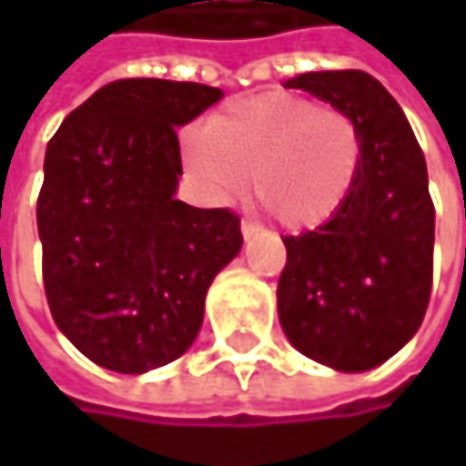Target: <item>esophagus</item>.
<instances>
[{
	"label": "esophagus",
	"instance_id": "1",
	"mask_svg": "<svg viewBox=\"0 0 466 466\" xmlns=\"http://www.w3.org/2000/svg\"><path fill=\"white\" fill-rule=\"evenodd\" d=\"M239 229H242V237L248 239V237H253V234H258V224L256 221H250V218H242V224H239Z\"/></svg>",
	"mask_w": 466,
	"mask_h": 466
}]
</instances>
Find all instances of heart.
Wrapping results in <instances>:
<instances>
[{
  "mask_svg": "<svg viewBox=\"0 0 466 466\" xmlns=\"http://www.w3.org/2000/svg\"><path fill=\"white\" fill-rule=\"evenodd\" d=\"M183 161L218 202L245 191L291 232L331 224L350 202L364 137L353 116L308 96L269 91L218 110L202 132L186 135Z\"/></svg>",
  "mask_w": 466,
  "mask_h": 466,
  "instance_id": "heart-1",
  "label": "heart"
}]
</instances>
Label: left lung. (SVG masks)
<instances>
[{
    "label": "left lung",
    "mask_w": 466,
    "mask_h": 466,
    "mask_svg": "<svg viewBox=\"0 0 466 466\" xmlns=\"http://www.w3.org/2000/svg\"><path fill=\"white\" fill-rule=\"evenodd\" d=\"M302 88L361 129L364 164L345 210L286 234L278 316L291 345L339 372L391 359L419 331L434 272V205L426 161L397 99L361 69L305 72Z\"/></svg>",
    "instance_id": "1"
}]
</instances>
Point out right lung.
I'll use <instances>...</instances> for the list:
<instances>
[{
    "instance_id": "right-lung-1",
    "label": "right lung",
    "mask_w": 466,
    "mask_h": 466,
    "mask_svg": "<svg viewBox=\"0 0 466 466\" xmlns=\"http://www.w3.org/2000/svg\"><path fill=\"white\" fill-rule=\"evenodd\" d=\"M218 99L202 83L113 80L47 142L37 197L47 308L99 367L140 375L186 353L213 278L239 253L229 208L175 199L177 127Z\"/></svg>"
}]
</instances>
